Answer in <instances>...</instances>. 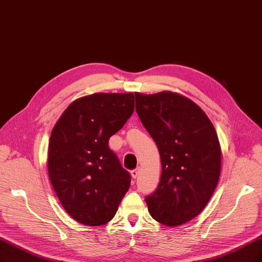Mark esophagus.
Instances as JSON below:
<instances>
[{
	"mask_svg": "<svg viewBox=\"0 0 262 262\" xmlns=\"http://www.w3.org/2000/svg\"><path fill=\"white\" fill-rule=\"evenodd\" d=\"M139 172H140V168L138 167V168H136V169L132 170V171H130V174H132V177H133L134 179H136V178H137V177H138Z\"/></svg>",
	"mask_w": 262,
	"mask_h": 262,
	"instance_id": "34e87169",
	"label": "esophagus"
}]
</instances>
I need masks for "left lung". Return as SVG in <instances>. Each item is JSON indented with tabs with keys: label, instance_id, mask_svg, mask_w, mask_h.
<instances>
[{
	"label": "left lung",
	"instance_id": "obj_1",
	"mask_svg": "<svg viewBox=\"0 0 262 262\" xmlns=\"http://www.w3.org/2000/svg\"><path fill=\"white\" fill-rule=\"evenodd\" d=\"M135 97L136 111L162 162L159 184L145 197L147 210L163 225L185 224L206 208L219 183L217 134L203 110L185 96L165 91Z\"/></svg>",
	"mask_w": 262,
	"mask_h": 262
}]
</instances>
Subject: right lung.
Returning a JSON list of instances; mask_svg holds the SVG:
<instances>
[{
  "instance_id": "add662e5",
  "label": "right lung",
  "mask_w": 262,
  "mask_h": 262,
  "mask_svg": "<svg viewBox=\"0 0 262 262\" xmlns=\"http://www.w3.org/2000/svg\"><path fill=\"white\" fill-rule=\"evenodd\" d=\"M133 93H95L67 107L51 132L48 173L62 207L86 226L110 222L130 174L109 149V138L134 112Z\"/></svg>"
}]
</instances>
